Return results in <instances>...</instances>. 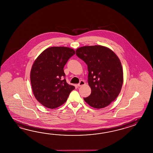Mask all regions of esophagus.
I'll return each mask as SVG.
<instances>
[{
  "instance_id": "1",
  "label": "esophagus",
  "mask_w": 153,
  "mask_h": 153,
  "mask_svg": "<svg viewBox=\"0 0 153 153\" xmlns=\"http://www.w3.org/2000/svg\"><path fill=\"white\" fill-rule=\"evenodd\" d=\"M84 85H85V82L83 81V80H81L78 84V86L79 87H80V86H82Z\"/></svg>"
}]
</instances>
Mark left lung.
I'll use <instances>...</instances> for the list:
<instances>
[{
  "label": "left lung",
  "mask_w": 153,
  "mask_h": 153,
  "mask_svg": "<svg viewBox=\"0 0 153 153\" xmlns=\"http://www.w3.org/2000/svg\"><path fill=\"white\" fill-rule=\"evenodd\" d=\"M76 54L88 65L90 96L84 98L90 106L99 109L108 106L121 92L123 82L121 62L113 51L95 45L81 47Z\"/></svg>",
  "instance_id": "8db88e82"
}]
</instances>
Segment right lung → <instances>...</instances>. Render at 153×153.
Segmentation results:
<instances>
[{"label": "right lung", "mask_w": 153, "mask_h": 153, "mask_svg": "<svg viewBox=\"0 0 153 153\" xmlns=\"http://www.w3.org/2000/svg\"><path fill=\"white\" fill-rule=\"evenodd\" d=\"M75 53L67 47H51L34 61L30 71L32 92L43 106L51 109L60 106L75 89L63 79L64 65Z\"/></svg>", "instance_id": "right-lung-1"}]
</instances>
